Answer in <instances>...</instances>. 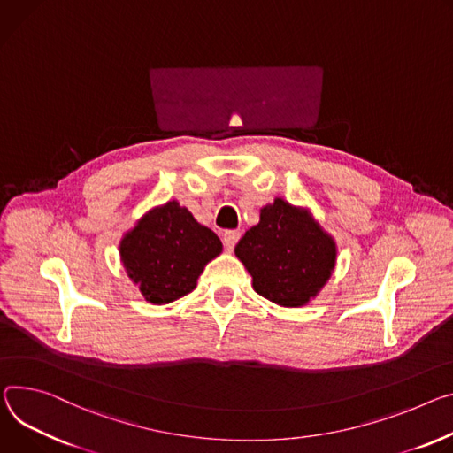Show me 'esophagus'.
Here are the masks:
<instances>
[{
	"label": "esophagus",
	"mask_w": 453,
	"mask_h": 453,
	"mask_svg": "<svg viewBox=\"0 0 453 453\" xmlns=\"http://www.w3.org/2000/svg\"><path fill=\"white\" fill-rule=\"evenodd\" d=\"M238 238H240V231H226L224 233V245H226L227 251L234 250Z\"/></svg>",
	"instance_id": "obj_1"
}]
</instances>
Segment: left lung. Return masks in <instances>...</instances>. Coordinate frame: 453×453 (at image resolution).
I'll return each mask as SVG.
<instances>
[{
	"mask_svg": "<svg viewBox=\"0 0 453 453\" xmlns=\"http://www.w3.org/2000/svg\"><path fill=\"white\" fill-rule=\"evenodd\" d=\"M253 289L281 307H303L331 278L338 245L307 208L283 198L260 210V222L234 248Z\"/></svg>",
	"mask_w": 453,
	"mask_h": 453,
	"instance_id": "obj_1",
	"label": "left lung"
}]
</instances>
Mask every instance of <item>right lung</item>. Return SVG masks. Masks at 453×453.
<instances>
[{
  "label": "right lung",
  "mask_w": 453,
  "mask_h": 453,
  "mask_svg": "<svg viewBox=\"0 0 453 453\" xmlns=\"http://www.w3.org/2000/svg\"><path fill=\"white\" fill-rule=\"evenodd\" d=\"M220 253V238L177 200L155 205L119 243L122 267L153 305L191 293L203 267Z\"/></svg>",
  "instance_id": "obj_1"
}]
</instances>
